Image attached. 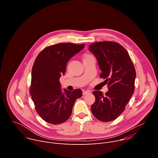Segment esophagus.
Instances as JSON below:
<instances>
[{
	"mask_svg": "<svg viewBox=\"0 0 158 158\" xmlns=\"http://www.w3.org/2000/svg\"><path fill=\"white\" fill-rule=\"evenodd\" d=\"M90 93V91H83V95L84 96V95H87V94H89Z\"/></svg>",
	"mask_w": 158,
	"mask_h": 158,
	"instance_id": "34e87169",
	"label": "esophagus"
}]
</instances>
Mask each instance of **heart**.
<instances>
[{
  "label": "heart",
  "instance_id": "heart-1",
  "mask_svg": "<svg viewBox=\"0 0 158 158\" xmlns=\"http://www.w3.org/2000/svg\"><path fill=\"white\" fill-rule=\"evenodd\" d=\"M94 57L91 55L90 54H88V53H84L83 55H82V58H83V60L84 61H85V60H87L90 59H92Z\"/></svg>",
  "mask_w": 158,
  "mask_h": 158
}]
</instances>
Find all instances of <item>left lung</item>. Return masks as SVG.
I'll list each match as a JSON object with an SVG mask.
<instances>
[{"mask_svg":"<svg viewBox=\"0 0 158 158\" xmlns=\"http://www.w3.org/2000/svg\"><path fill=\"white\" fill-rule=\"evenodd\" d=\"M96 57L109 91L93 93L96 98L91 106L93 115L98 120L109 122L116 119L124 111L134 91L136 71L127 51L115 42H95L89 46Z\"/></svg>","mask_w":158,"mask_h":158,"instance_id":"8db88e82","label":"left lung"}]
</instances>
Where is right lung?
Segmentation results:
<instances>
[{
	"mask_svg": "<svg viewBox=\"0 0 158 158\" xmlns=\"http://www.w3.org/2000/svg\"><path fill=\"white\" fill-rule=\"evenodd\" d=\"M85 44L59 43L47 47L36 57L32 69L30 94L38 114L52 124L68 119L81 89L62 92L59 79L65 73L69 60L84 49Z\"/></svg>",
	"mask_w": 158,
	"mask_h": 158,
	"instance_id": "right-lung-1",
	"label": "right lung"
}]
</instances>
